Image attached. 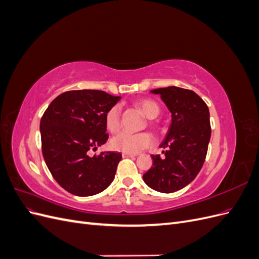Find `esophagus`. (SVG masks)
<instances>
[{
  "label": "esophagus",
  "instance_id": "34e87169",
  "mask_svg": "<svg viewBox=\"0 0 259 259\" xmlns=\"http://www.w3.org/2000/svg\"><path fill=\"white\" fill-rule=\"evenodd\" d=\"M123 158H135L136 154H132V153H122Z\"/></svg>",
  "mask_w": 259,
  "mask_h": 259
}]
</instances>
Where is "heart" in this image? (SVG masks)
<instances>
[{"instance_id":"1","label":"heart","mask_w":259,"mask_h":259,"mask_svg":"<svg viewBox=\"0 0 259 259\" xmlns=\"http://www.w3.org/2000/svg\"><path fill=\"white\" fill-rule=\"evenodd\" d=\"M140 110L148 117L153 120L160 113V107L158 104L150 99L140 100L138 103ZM105 123L107 128L111 133H115L121 127V107L119 105L113 106L106 114ZM153 144V137L149 133H134L121 132L112 137L110 146L115 151L124 153H137L143 149L150 147Z\"/></svg>"}]
</instances>
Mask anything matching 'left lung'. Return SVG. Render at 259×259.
<instances>
[{"label":"left lung","instance_id":"1","mask_svg":"<svg viewBox=\"0 0 259 259\" xmlns=\"http://www.w3.org/2000/svg\"><path fill=\"white\" fill-rule=\"evenodd\" d=\"M150 92L161 96L171 113V122L160 145L165 149V156L151 155L153 165L143 178L151 189L171 193L189 185L203 166L211 132L209 110L190 90L168 86Z\"/></svg>","mask_w":259,"mask_h":259}]
</instances>
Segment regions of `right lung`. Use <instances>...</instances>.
Returning <instances> with one entry per match:
<instances>
[{
  "label": "right lung",
  "mask_w": 259,
  "mask_h": 259,
  "mask_svg": "<svg viewBox=\"0 0 259 259\" xmlns=\"http://www.w3.org/2000/svg\"><path fill=\"white\" fill-rule=\"evenodd\" d=\"M121 99L104 91L62 93L44 112L41 123L42 153L55 180L68 192L90 197L109 187L122 159L119 152L90 156L108 139L105 117Z\"/></svg>",
  "instance_id": "obj_1"
}]
</instances>
